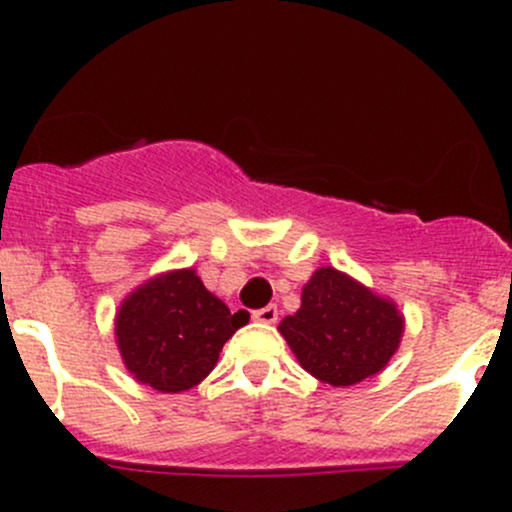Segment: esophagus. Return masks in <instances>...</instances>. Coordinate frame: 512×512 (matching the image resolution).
Listing matches in <instances>:
<instances>
[{
	"mask_svg": "<svg viewBox=\"0 0 512 512\" xmlns=\"http://www.w3.org/2000/svg\"><path fill=\"white\" fill-rule=\"evenodd\" d=\"M276 317H279V308L276 305H267V308H260L252 313V320L264 322V325H272V322H276Z\"/></svg>",
	"mask_w": 512,
	"mask_h": 512,
	"instance_id": "obj_1",
	"label": "esophagus"
}]
</instances>
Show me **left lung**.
<instances>
[{"label":"left lung","mask_w":512,"mask_h":512,"mask_svg":"<svg viewBox=\"0 0 512 512\" xmlns=\"http://www.w3.org/2000/svg\"><path fill=\"white\" fill-rule=\"evenodd\" d=\"M298 363L322 383L356 385L395 356L404 317L390 298L334 267H320L303 286L301 308L279 325Z\"/></svg>","instance_id":"obj_1"}]
</instances>
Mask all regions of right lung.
<instances>
[{
    "label": "right lung",
    "mask_w": 512,
    "mask_h": 512,
    "mask_svg": "<svg viewBox=\"0 0 512 512\" xmlns=\"http://www.w3.org/2000/svg\"><path fill=\"white\" fill-rule=\"evenodd\" d=\"M245 310L207 291L195 269L158 274L122 301L115 337L122 361L139 383L185 392L214 370L223 344L248 325Z\"/></svg>",
    "instance_id": "right-lung-1"
}]
</instances>
